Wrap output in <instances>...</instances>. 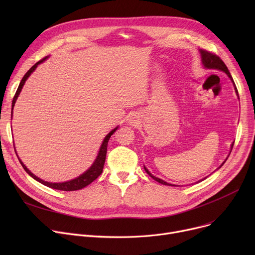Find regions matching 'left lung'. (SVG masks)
I'll use <instances>...</instances> for the list:
<instances>
[{
  "mask_svg": "<svg viewBox=\"0 0 255 255\" xmlns=\"http://www.w3.org/2000/svg\"><path fill=\"white\" fill-rule=\"evenodd\" d=\"M200 55H202V61H203V64H204V66L206 67V68H209V69H216V70H221V71H223V72H225L227 75H229V77L233 80V83H234V79H233V77H232V75H231V73H230V71H229V69H227V67H226V65L224 64V62L217 56V55H215V53H213V52H211V51H208V50H206V49H200ZM234 85H235V83H234ZM235 90H236V92H237V94H238V90H237V87H236V85H235ZM233 146H234V143L232 144V150H233ZM225 162V161H224ZM224 162L220 165V167L224 164ZM144 167V166H143ZM144 170L146 171V173H148V175L151 177V178H153L155 181H157L158 183H160V184H163V185H169V186H172L171 184H168V183H166V182H164L163 180H161V179H159V178H156V177H154L152 173L146 169L145 167H144Z\"/></svg>",
  "mask_w": 255,
  "mask_h": 255,
  "instance_id": "obj_1",
  "label": "left lung"
}]
</instances>
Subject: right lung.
I'll use <instances>...</instances> for the list:
<instances>
[{
	"label": "right lung",
	"mask_w": 255,
	"mask_h": 255,
	"mask_svg": "<svg viewBox=\"0 0 255 255\" xmlns=\"http://www.w3.org/2000/svg\"><path fill=\"white\" fill-rule=\"evenodd\" d=\"M45 59H46V58H43L42 60H40L39 62H37L34 66H32L31 68H30V70H29L28 72H26V73L24 74V76L22 77L21 82H20V84H19V86H18V88H17V91H16V93H15V95H14V97H13V100H12V110H13V106H14L15 101H16L18 95H19V93H20L21 89H22V86H23L24 83H25L26 78H28V77L31 75V73L36 69V67L38 66V64L42 63ZM116 130H117V128H115L114 130H112V131L109 133V134H107V135L105 136V138H104V140H103V142H102V144H101V148H100L99 154H98V156H97V158H96V160H95V162H94V164H93L85 173H83L82 176H79L78 178H76V179H74V180H71V181H68V182H64V183H48V182H45V181H43V180H41V179H39V178L36 177L35 175H33V173L24 166V164L20 161V160H19V159H18V160H19L20 164L22 165L23 169H24L26 172H28L32 178H34L36 181H38V182H40V183H42L43 185H45V186H47V187H50V188L57 189V190H63V191H75V190L83 189V188H85L86 186L90 185L92 182L95 181V180L101 175V173H102L103 166H104V162H105V158H106L107 143H109V140H110L111 136L114 134V132H115Z\"/></svg>",
	"instance_id": "obj_1"
}]
</instances>
